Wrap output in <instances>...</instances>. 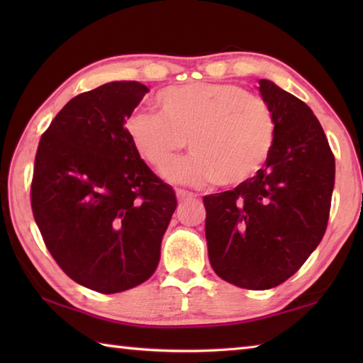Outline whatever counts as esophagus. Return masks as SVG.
Instances as JSON below:
<instances>
[{
  "label": "esophagus",
  "instance_id": "obj_1",
  "mask_svg": "<svg viewBox=\"0 0 363 363\" xmlns=\"http://www.w3.org/2000/svg\"><path fill=\"white\" fill-rule=\"evenodd\" d=\"M176 196H177V201H179V203L191 201V199H195V198H196V195L190 194V191H186V190H181V189H177V190H176Z\"/></svg>",
  "mask_w": 363,
  "mask_h": 363
}]
</instances>
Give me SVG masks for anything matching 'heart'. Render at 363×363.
Wrapping results in <instances>:
<instances>
[{
	"label": "heart",
	"mask_w": 363,
	"mask_h": 363,
	"mask_svg": "<svg viewBox=\"0 0 363 363\" xmlns=\"http://www.w3.org/2000/svg\"><path fill=\"white\" fill-rule=\"evenodd\" d=\"M160 113L134 112L126 134L146 164L164 173L189 140L191 156L167 176L187 186H237L264 165L274 142L272 107L235 84L187 82L160 90Z\"/></svg>",
	"instance_id": "b5f03b06"
}]
</instances>
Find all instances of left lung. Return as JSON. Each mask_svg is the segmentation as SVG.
<instances>
[{
	"mask_svg": "<svg viewBox=\"0 0 363 363\" xmlns=\"http://www.w3.org/2000/svg\"><path fill=\"white\" fill-rule=\"evenodd\" d=\"M274 142L264 168L234 190L204 196L209 260L221 279L277 287L303 267L326 233L335 159L311 107L267 79Z\"/></svg>",
	"mask_w": 363,
	"mask_h": 363,
	"instance_id": "left-lung-1",
	"label": "left lung"
}]
</instances>
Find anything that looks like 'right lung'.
Returning <instances> with one entry per match:
<instances>
[{
  "label": "right lung",
  "mask_w": 363,
  "mask_h": 363,
  "mask_svg": "<svg viewBox=\"0 0 363 363\" xmlns=\"http://www.w3.org/2000/svg\"><path fill=\"white\" fill-rule=\"evenodd\" d=\"M148 91L117 81L79 94L54 117L35 154L30 207L46 248L74 282L107 295L156 272L177 204L126 134Z\"/></svg>",
  "instance_id": "1"
}]
</instances>
